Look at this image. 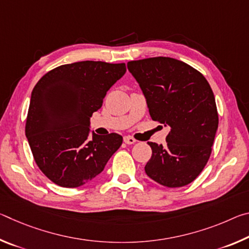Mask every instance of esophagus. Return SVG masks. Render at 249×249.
Listing matches in <instances>:
<instances>
[{
  "mask_svg": "<svg viewBox=\"0 0 249 249\" xmlns=\"http://www.w3.org/2000/svg\"><path fill=\"white\" fill-rule=\"evenodd\" d=\"M124 142H126L127 145H132V144H134V142H136V140H135V138H133V137H130V136H125L124 137Z\"/></svg>",
  "mask_w": 249,
  "mask_h": 249,
  "instance_id": "34e87169",
  "label": "esophagus"
}]
</instances>
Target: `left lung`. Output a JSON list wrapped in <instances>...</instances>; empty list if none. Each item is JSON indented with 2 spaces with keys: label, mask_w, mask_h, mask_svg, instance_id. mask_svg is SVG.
Instances as JSON below:
<instances>
[{
  "label": "left lung",
  "mask_w": 249,
  "mask_h": 249,
  "mask_svg": "<svg viewBox=\"0 0 249 249\" xmlns=\"http://www.w3.org/2000/svg\"><path fill=\"white\" fill-rule=\"evenodd\" d=\"M154 121L169 126L165 146L149 142L146 175L168 188L191 183L210 158L218 126L213 91L199 71L183 61L155 57L129 61Z\"/></svg>",
  "instance_id": "left-lung-1"
}]
</instances>
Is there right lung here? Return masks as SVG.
<instances>
[{
	"label": "right lung",
	"instance_id": "right-lung-1",
	"mask_svg": "<svg viewBox=\"0 0 249 249\" xmlns=\"http://www.w3.org/2000/svg\"><path fill=\"white\" fill-rule=\"evenodd\" d=\"M125 72V64L80 61L57 67L37 82L25 133L37 166L53 183L90 182L121 147V135L91 132L90 119Z\"/></svg>",
	"mask_w": 249,
	"mask_h": 249
}]
</instances>
